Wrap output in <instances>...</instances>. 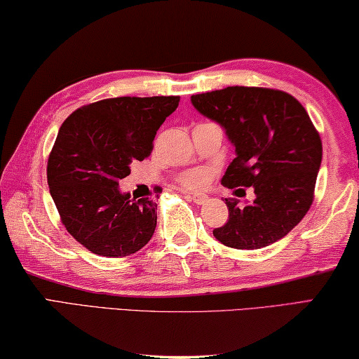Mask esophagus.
I'll return each instance as SVG.
<instances>
[{"instance_id":"obj_1","label":"esophagus","mask_w":359,"mask_h":359,"mask_svg":"<svg viewBox=\"0 0 359 359\" xmlns=\"http://www.w3.org/2000/svg\"><path fill=\"white\" fill-rule=\"evenodd\" d=\"M194 202L197 205H203L205 202H208V196H205V194H191L189 196Z\"/></svg>"}]
</instances>
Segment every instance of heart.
I'll return each mask as SVG.
<instances>
[{
  "instance_id": "1",
  "label": "heart",
  "mask_w": 359,
  "mask_h": 359,
  "mask_svg": "<svg viewBox=\"0 0 359 359\" xmlns=\"http://www.w3.org/2000/svg\"><path fill=\"white\" fill-rule=\"evenodd\" d=\"M208 181H210V175L207 170H202V168L189 170V172L181 175L180 178V183L184 187H187V189H202V187L208 184Z\"/></svg>"
}]
</instances>
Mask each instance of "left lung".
Instances as JSON below:
<instances>
[{
    "mask_svg": "<svg viewBox=\"0 0 359 359\" xmlns=\"http://www.w3.org/2000/svg\"><path fill=\"white\" fill-rule=\"evenodd\" d=\"M198 113L218 122L235 148L222 186L252 187L256 198H226L229 219L213 231L229 248L259 250L278 242L313 202L323 146L307 111L290 93L233 86L192 95Z\"/></svg>",
    "mask_w": 359,
    "mask_h": 359,
    "instance_id": "8db88e82",
    "label": "left lung"
}]
</instances>
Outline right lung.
I'll return each mask as SVG.
<instances>
[{
	"label": "right lung",
	"mask_w": 359,
	"mask_h": 359,
	"mask_svg": "<svg viewBox=\"0 0 359 359\" xmlns=\"http://www.w3.org/2000/svg\"><path fill=\"white\" fill-rule=\"evenodd\" d=\"M180 97H117L86 104L63 122L47 162V184L67 231L98 256L124 257L149 242L157 203L130 198L119 181L152 151Z\"/></svg>",
	"instance_id": "right-lung-1"
}]
</instances>
